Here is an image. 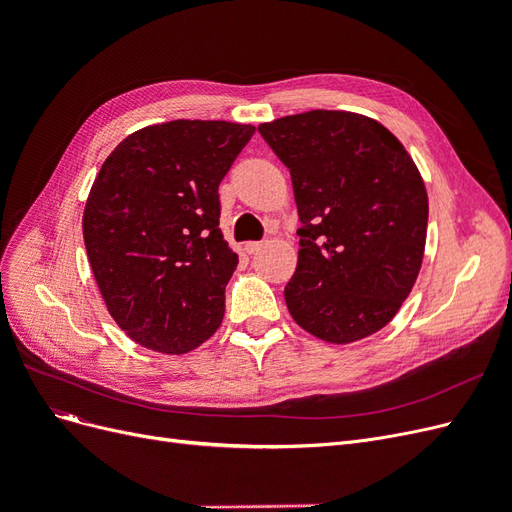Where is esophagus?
<instances>
[{"mask_svg":"<svg viewBox=\"0 0 512 512\" xmlns=\"http://www.w3.org/2000/svg\"><path fill=\"white\" fill-rule=\"evenodd\" d=\"M262 245H265L262 241H247L243 250H245L247 254H256V252H260V250H262Z\"/></svg>","mask_w":512,"mask_h":512,"instance_id":"1","label":"esophagus"}]
</instances>
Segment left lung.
Instances as JSON below:
<instances>
[{"instance_id":"obj_1","label":"left lung","mask_w":512,"mask_h":512,"mask_svg":"<svg viewBox=\"0 0 512 512\" xmlns=\"http://www.w3.org/2000/svg\"><path fill=\"white\" fill-rule=\"evenodd\" d=\"M258 132L290 170L301 220L290 316L337 346L378 333L425 256L429 200L412 156L380 121L350 111L288 115Z\"/></svg>"}]
</instances>
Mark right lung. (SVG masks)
Returning a JSON list of instances; mask_svg holds the SVG:
<instances>
[{
	"label": "right lung",
	"instance_id": "right-lung-1",
	"mask_svg": "<svg viewBox=\"0 0 512 512\" xmlns=\"http://www.w3.org/2000/svg\"><path fill=\"white\" fill-rule=\"evenodd\" d=\"M254 132L166 121L132 132L104 160L83 239L108 314L132 342L185 354L220 329L239 256L220 230L218 188Z\"/></svg>",
	"mask_w": 512,
	"mask_h": 512
}]
</instances>
